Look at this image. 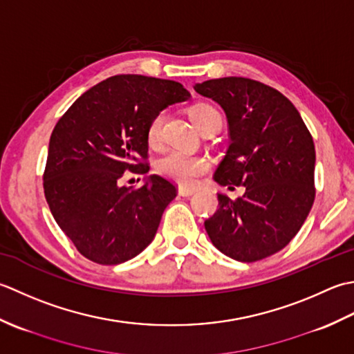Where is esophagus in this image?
I'll use <instances>...</instances> for the list:
<instances>
[{
  "label": "esophagus",
  "instance_id": "1",
  "mask_svg": "<svg viewBox=\"0 0 354 354\" xmlns=\"http://www.w3.org/2000/svg\"><path fill=\"white\" fill-rule=\"evenodd\" d=\"M194 194H196V191L189 189V187H183V186L178 187V196H182V197H191V196H194Z\"/></svg>",
  "mask_w": 354,
  "mask_h": 354
}]
</instances>
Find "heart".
Segmentation results:
<instances>
[{
  "mask_svg": "<svg viewBox=\"0 0 354 354\" xmlns=\"http://www.w3.org/2000/svg\"><path fill=\"white\" fill-rule=\"evenodd\" d=\"M189 116L192 124L197 127V129L205 124L206 120L211 118H220L218 111L214 106L207 104H197L189 110ZM162 127H163V113H158L151 119L147 137L149 145H157L162 137ZM157 169L162 176L172 180L178 185L183 186H192L197 182V178L205 174L209 169V163L206 158L200 156H191L180 153V151H171V153L165 154L157 163Z\"/></svg>",
  "mask_w": 354,
  "mask_h": 354,
  "instance_id": "1",
  "label": "heart"
}]
</instances>
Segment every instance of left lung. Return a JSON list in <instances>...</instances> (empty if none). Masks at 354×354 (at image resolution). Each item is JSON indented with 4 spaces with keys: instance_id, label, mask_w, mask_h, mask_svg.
Instances as JSON below:
<instances>
[{
    "instance_id": "1",
    "label": "left lung",
    "mask_w": 354,
    "mask_h": 354,
    "mask_svg": "<svg viewBox=\"0 0 354 354\" xmlns=\"http://www.w3.org/2000/svg\"><path fill=\"white\" fill-rule=\"evenodd\" d=\"M226 114L230 145L215 171L221 186L246 187L205 221L221 254L252 263L284 249L304 225L315 200V145L295 105L269 85L220 77L194 85Z\"/></svg>"
}]
</instances>
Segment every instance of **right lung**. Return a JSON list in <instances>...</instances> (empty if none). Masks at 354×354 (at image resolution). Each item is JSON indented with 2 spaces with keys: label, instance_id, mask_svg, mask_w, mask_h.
I'll return each mask as SVG.
<instances>
[{
  "label": "right lung",
  "instance_id": "1",
  "mask_svg": "<svg viewBox=\"0 0 354 354\" xmlns=\"http://www.w3.org/2000/svg\"><path fill=\"white\" fill-rule=\"evenodd\" d=\"M182 84L118 75L91 86L57 120L48 143L44 194L56 220L81 254L120 264L154 240L176 186L157 174L137 189L122 186L125 171L147 174V129L169 105L186 102Z\"/></svg>",
  "mask_w": 354,
  "mask_h": 354
}]
</instances>
